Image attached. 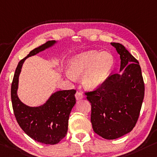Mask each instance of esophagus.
Returning a JSON list of instances; mask_svg holds the SVG:
<instances>
[{
	"label": "esophagus",
	"mask_w": 157,
	"mask_h": 157,
	"mask_svg": "<svg viewBox=\"0 0 157 157\" xmlns=\"http://www.w3.org/2000/svg\"><path fill=\"white\" fill-rule=\"evenodd\" d=\"M83 97H84L83 94H82L81 92H79V91H77V92H76V94H75V98H76L77 100H79V99L82 98Z\"/></svg>",
	"instance_id": "obj_1"
}]
</instances>
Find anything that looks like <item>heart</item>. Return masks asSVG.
Here are the masks:
<instances>
[{
    "label": "heart",
    "instance_id": "1",
    "mask_svg": "<svg viewBox=\"0 0 157 157\" xmlns=\"http://www.w3.org/2000/svg\"><path fill=\"white\" fill-rule=\"evenodd\" d=\"M114 66L113 56L107 52L91 50L77 54L68 64V77L82 75V83L88 89L98 88L104 83Z\"/></svg>",
    "mask_w": 157,
    "mask_h": 157
}]
</instances>
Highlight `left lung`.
Returning a JSON list of instances; mask_svg holds the SVG:
<instances>
[{
	"mask_svg": "<svg viewBox=\"0 0 157 157\" xmlns=\"http://www.w3.org/2000/svg\"><path fill=\"white\" fill-rule=\"evenodd\" d=\"M120 55L121 73L108 76L103 84L85 95L91 103L94 131L107 140L131 132L141 110L145 84L137 59L120 43H111Z\"/></svg>",
	"mask_w": 157,
	"mask_h": 157,
	"instance_id": "left-lung-1",
	"label": "left lung"
}]
</instances>
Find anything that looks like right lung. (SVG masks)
<instances>
[{
	"mask_svg": "<svg viewBox=\"0 0 157 157\" xmlns=\"http://www.w3.org/2000/svg\"><path fill=\"white\" fill-rule=\"evenodd\" d=\"M55 40L48 41L33 49L19 62L11 86L12 108L17 123L30 138L46 145L59 143L68 131V119L75 104L76 90L58 91L52 94L45 103L38 107H29L19 100L17 96L19 76L24 61L50 47Z\"/></svg>",
	"mask_w": 157,
	"mask_h": 157,
	"instance_id": "right-lung-1",
	"label": "right lung"
}]
</instances>
